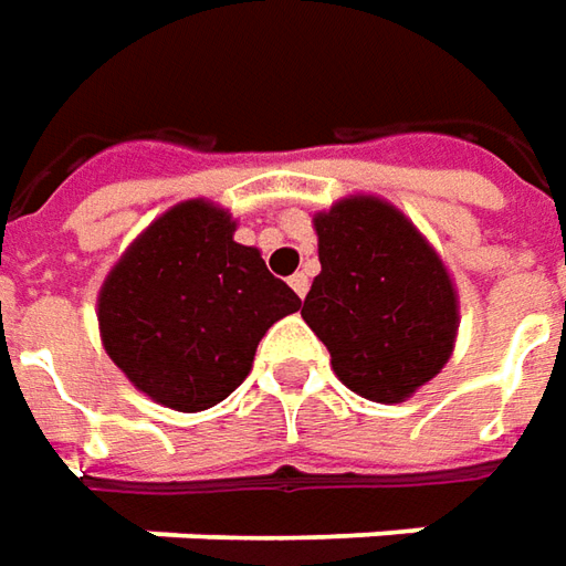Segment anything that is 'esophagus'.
Returning <instances> with one entry per match:
<instances>
[{
	"label": "esophagus",
	"mask_w": 566,
	"mask_h": 566,
	"mask_svg": "<svg viewBox=\"0 0 566 566\" xmlns=\"http://www.w3.org/2000/svg\"><path fill=\"white\" fill-rule=\"evenodd\" d=\"M287 284L294 287L297 297H306V291H310V275H306V272H294V275L287 279Z\"/></svg>",
	"instance_id": "esophagus-1"
}]
</instances>
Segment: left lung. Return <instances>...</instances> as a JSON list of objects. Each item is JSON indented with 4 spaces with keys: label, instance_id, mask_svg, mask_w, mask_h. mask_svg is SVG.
Returning <instances> with one entry per match:
<instances>
[{
    "label": "left lung",
    "instance_id": "1",
    "mask_svg": "<svg viewBox=\"0 0 566 566\" xmlns=\"http://www.w3.org/2000/svg\"><path fill=\"white\" fill-rule=\"evenodd\" d=\"M313 226L322 272L300 315L353 394L409 399L440 375L459 334V294L440 253L375 195H349Z\"/></svg>",
    "mask_w": 566,
    "mask_h": 566
}]
</instances>
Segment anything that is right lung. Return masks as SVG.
Wrapping results in <instances>:
<instances>
[{
	"label": "right lung",
	"instance_id": "1",
	"mask_svg": "<svg viewBox=\"0 0 566 566\" xmlns=\"http://www.w3.org/2000/svg\"><path fill=\"white\" fill-rule=\"evenodd\" d=\"M234 219L195 198L170 207L126 248L98 291L107 356L154 402L203 412L248 378L263 334L297 313L300 297Z\"/></svg>",
	"mask_w": 566,
	"mask_h": 566
}]
</instances>
